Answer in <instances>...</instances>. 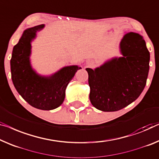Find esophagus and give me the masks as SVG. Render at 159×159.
Masks as SVG:
<instances>
[{
    "mask_svg": "<svg viewBox=\"0 0 159 159\" xmlns=\"http://www.w3.org/2000/svg\"><path fill=\"white\" fill-rule=\"evenodd\" d=\"M93 64H94V63H93V61H89L87 62V65L89 66H93Z\"/></svg>",
    "mask_w": 159,
    "mask_h": 159,
    "instance_id": "obj_1",
    "label": "esophagus"
}]
</instances>
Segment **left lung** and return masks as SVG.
<instances>
[{"instance_id": "8db88e82", "label": "left lung", "mask_w": 159, "mask_h": 159, "mask_svg": "<svg viewBox=\"0 0 159 159\" xmlns=\"http://www.w3.org/2000/svg\"><path fill=\"white\" fill-rule=\"evenodd\" d=\"M119 49L122 56L113 57L93 70L86 68L91 103L105 112L119 111L136 101L148 78L150 53L143 36L127 33Z\"/></svg>"}]
</instances>
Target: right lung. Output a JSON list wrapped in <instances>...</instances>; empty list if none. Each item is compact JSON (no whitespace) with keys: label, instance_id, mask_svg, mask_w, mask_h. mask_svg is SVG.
<instances>
[{"label":"right lung","instance_id":"obj_1","mask_svg":"<svg viewBox=\"0 0 159 159\" xmlns=\"http://www.w3.org/2000/svg\"><path fill=\"white\" fill-rule=\"evenodd\" d=\"M44 24L25 29L13 47L11 59V79L18 93L35 108L44 111L55 109L64 101L66 89L78 70L77 65L61 68L51 75L37 73L31 65V43Z\"/></svg>","mask_w":159,"mask_h":159}]
</instances>
